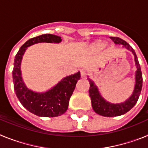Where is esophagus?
Wrapping results in <instances>:
<instances>
[{"mask_svg":"<svg viewBox=\"0 0 148 148\" xmlns=\"http://www.w3.org/2000/svg\"><path fill=\"white\" fill-rule=\"evenodd\" d=\"M81 76H82V78H85L87 76V73L84 70H81Z\"/></svg>","mask_w":148,"mask_h":148,"instance_id":"esophagus-1","label":"esophagus"}]
</instances>
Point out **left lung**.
<instances>
[{
  "label": "left lung",
  "instance_id": "1",
  "mask_svg": "<svg viewBox=\"0 0 148 148\" xmlns=\"http://www.w3.org/2000/svg\"><path fill=\"white\" fill-rule=\"evenodd\" d=\"M110 38L116 44L123 45V47L126 48L127 49L130 50L133 53L134 56V61H135L136 71L135 75L136 84L133 93L125 101L118 103V104H113V103H110L108 101H106L100 94L98 87L95 85L93 81L91 80L89 76L87 77V80L89 81V83H90L89 95L91 99L92 109L96 113L102 116H105V117H114V116H121L131 110L136 104L138 97L140 95L142 87V82H143L140 65H139L134 49L132 48L130 44H127L125 40H122L120 38L110 37Z\"/></svg>",
  "mask_w": 148,
  "mask_h": 148
}]
</instances>
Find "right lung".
Instances as JSON below:
<instances>
[{
    "label": "right lung",
    "mask_w": 148,
    "mask_h": 148,
    "mask_svg": "<svg viewBox=\"0 0 148 148\" xmlns=\"http://www.w3.org/2000/svg\"><path fill=\"white\" fill-rule=\"evenodd\" d=\"M60 36L52 34H44L29 39L21 46L16 54L12 70L14 90L21 104L29 112L41 117H56L67 110L69 101L75 85L81 78L80 72L62 78L50 90L38 92L30 90L26 86L22 78L21 65L23 56L30 46L38 43L61 42Z\"/></svg>",
    "instance_id": "obj_1"
}]
</instances>
